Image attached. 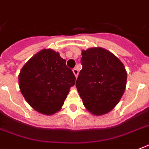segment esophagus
Wrapping results in <instances>:
<instances>
[{"label":"esophagus","mask_w":149,"mask_h":149,"mask_svg":"<svg viewBox=\"0 0 149 149\" xmlns=\"http://www.w3.org/2000/svg\"><path fill=\"white\" fill-rule=\"evenodd\" d=\"M72 72H73V73H74L76 78H77V77H78V74H79V70H77V68H74V69L72 70Z\"/></svg>","instance_id":"34e87169"}]
</instances>
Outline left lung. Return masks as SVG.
<instances>
[{
    "mask_svg": "<svg viewBox=\"0 0 149 149\" xmlns=\"http://www.w3.org/2000/svg\"><path fill=\"white\" fill-rule=\"evenodd\" d=\"M83 69L76 86L84 107L93 115L110 112L119 103L127 84V72L119 58L100 47L82 51Z\"/></svg>",
    "mask_w": 149,
    "mask_h": 149,
    "instance_id": "obj_1",
    "label": "left lung"
}]
</instances>
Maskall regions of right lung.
I'll list each match as a JSON object with an SVG mask.
<instances>
[{
	"label": "right lung",
	"mask_w": 149,
	"mask_h": 149,
	"mask_svg": "<svg viewBox=\"0 0 149 149\" xmlns=\"http://www.w3.org/2000/svg\"><path fill=\"white\" fill-rule=\"evenodd\" d=\"M75 80L65 59L51 49L37 52L18 75L20 91L27 103L45 115L60 111Z\"/></svg>",
	"instance_id": "1"
}]
</instances>
